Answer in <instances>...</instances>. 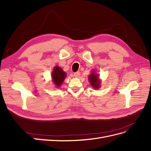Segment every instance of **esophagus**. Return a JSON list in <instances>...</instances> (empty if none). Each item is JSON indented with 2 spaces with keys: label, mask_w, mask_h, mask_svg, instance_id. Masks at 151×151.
<instances>
[{
  "label": "esophagus",
  "mask_w": 151,
  "mask_h": 151,
  "mask_svg": "<svg viewBox=\"0 0 151 151\" xmlns=\"http://www.w3.org/2000/svg\"><path fill=\"white\" fill-rule=\"evenodd\" d=\"M80 73L78 71H77L74 73V76L76 77V78H78V77L80 76Z\"/></svg>",
  "instance_id": "obj_1"
}]
</instances>
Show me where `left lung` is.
Instances as JSON below:
<instances>
[{"label": "left lung", "mask_w": 151, "mask_h": 151, "mask_svg": "<svg viewBox=\"0 0 151 151\" xmlns=\"http://www.w3.org/2000/svg\"><path fill=\"white\" fill-rule=\"evenodd\" d=\"M88 80H89L92 87L96 88V89H98L99 88L101 81L99 78V75L96 74L94 71H92L91 74L88 76Z\"/></svg>", "instance_id": "8db88e82"}]
</instances>
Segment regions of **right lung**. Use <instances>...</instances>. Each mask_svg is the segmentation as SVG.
I'll return each instance as SVG.
<instances>
[{
  "instance_id": "obj_1",
  "label": "right lung",
  "mask_w": 151,
  "mask_h": 151,
  "mask_svg": "<svg viewBox=\"0 0 151 151\" xmlns=\"http://www.w3.org/2000/svg\"><path fill=\"white\" fill-rule=\"evenodd\" d=\"M65 76H66V73L59 66H55L53 69V71L52 73V78L53 82L55 85L56 87H60L61 86L64 82Z\"/></svg>"
}]
</instances>
